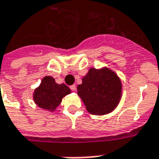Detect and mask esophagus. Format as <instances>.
Listing matches in <instances>:
<instances>
[{
    "label": "esophagus",
    "mask_w": 159,
    "mask_h": 159,
    "mask_svg": "<svg viewBox=\"0 0 159 159\" xmlns=\"http://www.w3.org/2000/svg\"><path fill=\"white\" fill-rule=\"evenodd\" d=\"M70 89L72 90V91H76V85H75V84H74V85H71V86H70Z\"/></svg>",
    "instance_id": "1"
}]
</instances>
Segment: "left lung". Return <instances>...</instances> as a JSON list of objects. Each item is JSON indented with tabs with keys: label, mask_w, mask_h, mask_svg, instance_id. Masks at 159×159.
Returning <instances> with one entry per match:
<instances>
[{
	"label": "left lung",
	"mask_w": 159,
	"mask_h": 159,
	"mask_svg": "<svg viewBox=\"0 0 159 159\" xmlns=\"http://www.w3.org/2000/svg\"><path fill=\"white\" fill-rule=\"evenodd\" d=\"M77 86V94L92 115L103 116L118 106L122 83L117 74L108 67L90 68Z\"/></svg>",
	"instance_id": "8db88e82"
}]
</instances>
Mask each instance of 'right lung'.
I'll use <instances>...</instances> for the list:
<instances>
[{"mask_svg":"<svg viewBox=\"0 0 159 159\" xmlns=\"http://www.w3.org/2000/svg\"><path fill=\"white\" fill-rule=\"evenodd\" d=\"M70 93V89L66 84H58L52 76H46L34 89L33 98L38 107L54 112L61 104L62 98Z\"/></svg>","mask_w":159,"mask_h":159,"instance_id":"obj_1","label":"right lung"}]
</instances>
